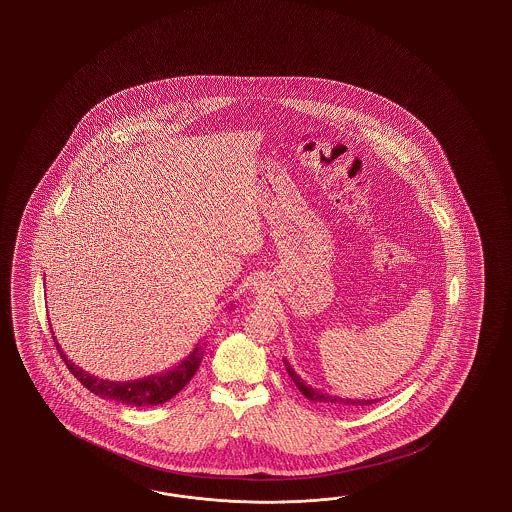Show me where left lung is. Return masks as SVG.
Segmentation results:
<instances>
[{
  "label": "left lung",
  "instance_id": "left-lung-1",
  "mask_svg": "<svg viewBox=\"0 0 512 512\" xmlns=\"http://www.w3.org/2000/svg\"><path fill=\"white\" fill-rule=\"evenodd\" d=\"M283 364H285V370L289 373V377L295 383L296 388L311 402H323L328 403V405H336V407H345V405L347 407H358V405L362 407V405H372V403L379 402V398H373V400H351V398L332 396V394H328V392L321 390V388H313L310 385H306L304 379L293 370V366L289 364L287 358H283Z\"/></svg>",
  "mask_w": 512,
  "mask_h": 512
}]
</instances>
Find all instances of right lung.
<instances>
[{
    "mask_svg": "<svg viewBox=\"0 0 512 512\" xmlns=\"http://www.w3.org/2000/svg\"><path fill=\"white\" fill-rule=\"evenodd\" d=\"M52 338L56 340L54 334ZM56 349L63 358V362L67 364L69 372L73 373L84 387L92 390L95 396L124 403V405H133V407H148V405L169 402L191 381V377L199 370L204 357V343L199 341L178 366H172L167 372L154 373L133 381H109L78 368L77 364L63 353L58 341H56Z\"/></svg>",
    "mask_w": 512,
    "mask_h": 512,
    "instance_id": "right-lung-1",
    "label": "right lung"
}]
</instances>
